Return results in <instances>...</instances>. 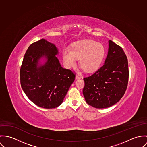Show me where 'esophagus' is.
I'll list each match as a JSON object with an SVG mask.
<instances>
[{
    "mask_svg": "<svg viewBox=\"0 0 147 147\" xmlns=\"http://www.w3.org/2000/svg\"><path fill=\"white\" fill-rule=\"evenodd\" d=\"M82 76H80V75H76V79H80V78H81Z\"/></svg>",
    "mask_w": 147,
    "mask_h": 147,
    "instance_id": "esophagus-1",
    "label": "esophagus"
}]
</instances>
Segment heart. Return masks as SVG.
<instances>
[{
    "label": "heart",
    "instance_id": "heart-1",
    "mask_svg": "<svg viewBox=\"0 0 147 147\" xmlns=\"http://www.w3.org/2000/svg\"><path fill=\"white\" fill-rule=\"evenodd\" d=\"M105 54L103 45L92 40H84L76 43L71 49L63 50V58L68 67L75 65L77 59L79 64L86 71L91 72L96 70L101 64Z\"/></svg>",
    "mask_w": 147,
    "mask_h": 147
}]
</instances>
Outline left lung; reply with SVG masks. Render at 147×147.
<instances>
[{"instance_id": "1", "label": "left lung", "mask_w": 147, "mask_h": 147, "mask_svg": "<svg viewBox=\"0 0 147 147\" xmlns=\"http://www.w3.org/2000/svg\"><path fill=\"white\" fill-rule=\"evenodd\" d=\"M129 71L126 55L111 40L105 63L93 74L84 77L83 94L86 102L96 108L113 105L124 95Z\"/></svg>"}]
</instances>
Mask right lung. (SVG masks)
<instances>
[{"label":"right lung","instance_id":"right-lung-1","mask_svg":"<svg viewBox=\"0 0 147 147\" xmlns=\"http://www.w3.org/2000/svg\"><path fill=\"white\" fill-rule=\"evenodd\" d=\"M56 46L44 39L31 44L27 49L20 69L21 87L33 103L46 109L55 108L63 102L76 75L70 69L62 67L55 55ZM48 59L37 66L38 59Z\"/></svg>","mask_w":147,"mask_h":147}]
</instances>
